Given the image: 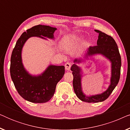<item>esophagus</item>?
<instances>
[{
    "label": "esophagus",
    "mask_w": 130,
    "mask_h": 130,
    "mask_svg": "<svg viewBox=\"0 0 130 130\" xmlns=\"http://www.w3.org/2000/svg\"><path fill=\"white\" fill-rule=\"evenodd\" d=\"M71 68V63L67 62L65 64V69L66 70H69Z\"/></svg>",
    "instance_id": "esophagus-1"
}]
</instances>
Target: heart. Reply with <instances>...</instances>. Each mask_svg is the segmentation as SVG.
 I'll return each instance as SVG.
<instances>
[{"mask_svg":"<svg viewBox=\"0 0 130 130\" xmlns=\"http://www.w3.org/2000/svg\"><path fill=\"white\" fill-rule=\"evenodd\" d=\"M79 40H80V38H78V37H73V38H72V40H73V41H78Z\"/></svg>","mask_w":130,"mask_h":130,"instance_id":"obj_1","label":"heart"}]
</instances>
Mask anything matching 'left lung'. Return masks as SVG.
<instances>
[{"instance_id": "8db88e82", "label": "left lung", "mask_w": 130, "mask_h": 130, "mask_svg": "<svg viewBox=\"0 0 130 130\" xmlns=\"http://www.w3.org/2000/svg\"><path fill=\"white\" fill-rule=\"evenodd\" d=\"M99 34L97 45L89 47L86 51L84 58L88 59L89 57L94 55L101 54L109 60L111 63V76L110 84L107 89L102 93L95 95L86 96L83 92L82 87V71L77 64L81 63L85 61L82 58H76L74 64L71 67L72 74L73 75V86L74 91L78 98L81 101L88 103H97L106 100L118 84L120 77L121 58L119 53L117 44L113 38L99 30H95Z\"/></svg>"}]
</instances>
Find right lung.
Instances as JSON below:
<instances>
[{"instance_id": "right-lung-1", "label": "right lung", "mask_w": 130, "mask_h": 130, "mask_svg": "<svg viewBox=\"0 0 130 130\" xmlns=\"http://www.w3.org/2000/svg\"><path fill=\"white\" fill-rule=\"evenodd\" d=\"M56 28L38 25L26 30L21 35L12 51L10 73L18 92L25 100L33 103H45L54 95L57 83L63 77L64 66L49 65L39 75H32L25 69L22 60V50L28 39L37 37L44 40L54 39Z\"/></svg>"}]
</instances>
